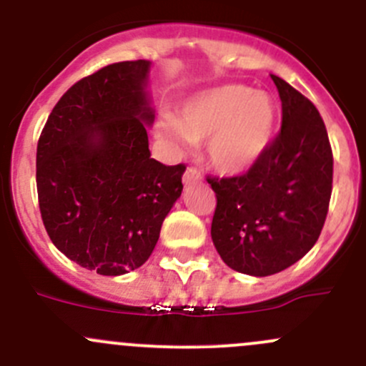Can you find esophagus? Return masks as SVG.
<instances>
[{"label": "esophagus", "instance_id": "esophagus-1", "mask_svg": "<svg viewBox=\"0 0 366 366\" xmlns=\"http://www.w3.org/2000/svg\"><path fill=\"white\" fill-rule=\"evenodd\" d=\"M182 180H184V184H186V186H189V184L202 180V173L198 172L197 168H187L186 173H184Z\"/></svg>", "mask_w": 366, "mask_h": 366}]
</instances>
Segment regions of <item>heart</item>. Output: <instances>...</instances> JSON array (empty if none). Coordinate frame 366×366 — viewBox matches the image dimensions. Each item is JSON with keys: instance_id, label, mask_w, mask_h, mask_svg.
Instances as JSON below:
<instances>
[{"instance_id": "heart-1", "label": "heart", "mask_w": 366, "mask_h": 366, "mask_svg": "<svg viewBox=\"0 0 366 366\" xmlns=\"http://www.w3.org/2000/svg\"><path fill=\"white\" fill-rule=\"evenodd\" d=\"M272 125L274 106L267 95L224 84L187 101L177 118L162 117L157 134L177 147L207 142V157L217 172L242 175L267 149Z\"/></svg>"}]
</instances>
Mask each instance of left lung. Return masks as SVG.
Here are the masks:
<instances>
[{
    "instance_id": "obj_1",
    "label": "left lung",
    "mask_w": 366,
    "mask_h": 366,
    "mask_svg": "<svg viewBox=\"0 0 366 366\" xmlns=\"http://www.w3.org/2000/svg\"><path fill=\"white\" fill-rule=\"evenodd\" d=\"M282 129L244 175L207 177L216 193L210 235L224 264L269 276L305 257L319 239L333 189V152L310 99L271 76Z\"/></svg>"
}]
</instances>
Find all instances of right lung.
Returning <instances> with one entry per match:
<instances>
[{
    "label": "right lung",
    "mask_w": 366,
    "mask_h": 366,
    "mask_svg": "<svg viewBox=\"0 0 366 366\" xmlns=\"http://www.w3.org/2000/svg\"><path fill=\"white\" fill-rule=\"evenodd\" d=\"M150 61L102 67L69 88L36 145V191L53 244L81 267L120 276L145 264L182 193L184 164L152 159Z\"/></svg>",
    "instance_id": "1"
}]
</instances>
